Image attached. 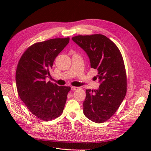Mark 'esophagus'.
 I'll return each instance as SVG.
<instances>
[{
	"label": "esophagus",
	"mask_w": 151,
	"mask_h": 151,
	"mask_svg": "<svg viewBox=\"0 0 151 151\" xmlns=\"http://www.w3.org/2000/svg\"><path fill=\"white\" fill-rule=\"evenodd\" d=\"M79 89V88H78V87H75V86H72L71 87V89L72 91H76V90H77Z\"/></svg>",
	"instance_id": "obj_1"
}]
</instances>
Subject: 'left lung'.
Here are the masks:
<instances>
[{
  "mask_svg": "<svg viewBox=\"0 0 151 151\" xmlns=\"http://www.w3.org/2000/svg\"><path fill=\"white\" fill-rule=\"evenodd\" d=\"M72 40L88 55L91 67L98 70L101 83L98 89H86L84 114L95 123H103L115 114L127 93L122 55L116 45L103 35H79Z\"/></svg>",
  "mask_w": 151,
  "mask_h": 151,
  "instance_id": "8db88e82",
  "label": "left lung"
}]
</instances>
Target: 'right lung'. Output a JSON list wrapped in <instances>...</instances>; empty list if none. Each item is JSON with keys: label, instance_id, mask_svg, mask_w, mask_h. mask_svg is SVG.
Instances as JSON below:
<instances>
[{"label": "right lung", "instance_id": "add662e5", "mask_svg": "<svg viewBox=\"0 0 151 151\" xmlns=\"http://www.w3.org/2000/svg\"><path fill=\"white\" fill-rule=\"evenodd\" d=\"M69 38L50 39L33 44L18 62L16 82L22 101L35 116L50 121L64 109L70 87L46 82L55 59L69 42Z\"/></svg>", "mask_w": 151, "mask_h": 151}]
</instances>
